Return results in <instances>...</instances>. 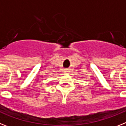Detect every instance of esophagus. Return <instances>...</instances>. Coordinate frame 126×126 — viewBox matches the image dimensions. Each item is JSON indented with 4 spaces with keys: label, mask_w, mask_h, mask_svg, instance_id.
Masks as SVG:
<instances>
[{
    "label": "esophagus",
    "mask_w": 126,
    "mask_h": 126,
    "mask_svg": "<svg viewBox=\"0 0 126 126\" xmlns=\"http://www.w3.org/2000/svg\"><path fill=\"white\" fill-rule=\"evenodd\" d=\"M65 72L66 73H69L70 72V71H69V69H66V70H65Z\"/></svg>",
    "instance_id": "esophagus-1"
}]
</instances>
